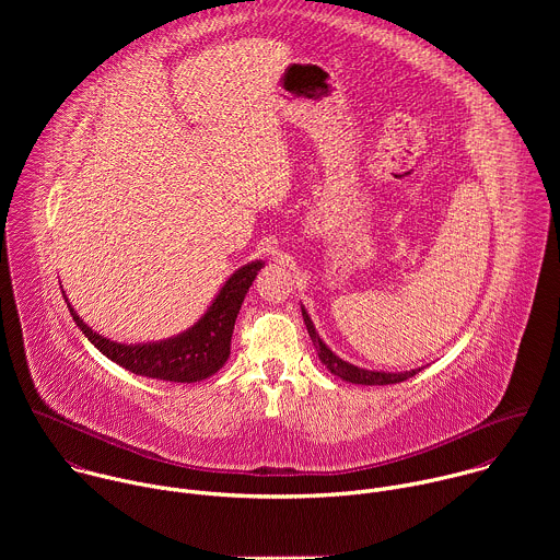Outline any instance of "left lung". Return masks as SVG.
<instances>
[{
    "label": "left lung",
    "instance_id": "left-lung-1",
    "mask_svg": "<svg viewBox=\"0 0 560 560\" xmlns=\"http://www.w3.org/2000/svg\"><path fill=\"white\" fill-rule=\"evenodd\" d=\"M301 314H303V322H305L307 335H310V339H312V343H314V348H316V352H318V359H322V363H324L335 376H339V378H343V381L359 383V385H389V383L408 381L410 376H415V374L421 372V368H419V370H410V372H372V370L357 368V365H352V363L339 359V357L322 341V337L316 335L312 318L307 316V312H305L303 305H301Z\"/></svg>",
    "mask_w": 560,
    "mask_h": 560
}]
</instances>
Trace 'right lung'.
I'll return each mask as SVG.
<instances>
[{
  "label": "right lung",
  "instance_id": "add662e5",
  "mask_svg": "<svg viewBox=\"0 0 560 560\" xmlns=\"http://www.w3.org/2000/svg\"><path fill=\"white\" fill-rule=\"evenodd\" d=\"M261 268H264V261H253L244 268H238L223 283V288L219 290L208 312L192 328H188L186 332L173 339L156 341V343L126 346V343H115L106 337H100L84 324V318H79V314L68 303L66 294L63 299L72 314V322L79 326V330H82L89 337V341L110 361L119 363L121 368L139 376L175 381V383H195L212 376L228 361L236 314L242 310L244 296Z\"/></svg>",
  "mask_w": 560,
  "mask_h": 560
}]
</instances>
